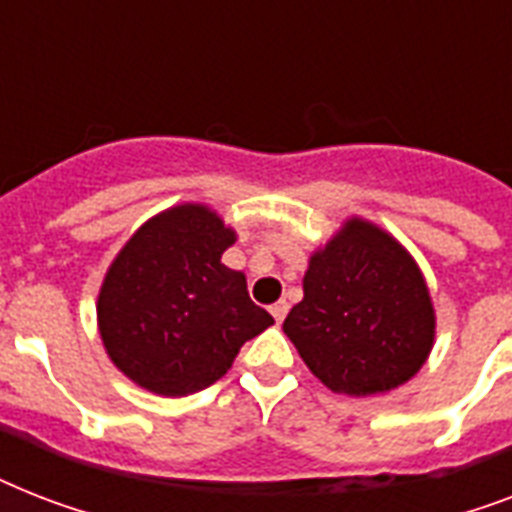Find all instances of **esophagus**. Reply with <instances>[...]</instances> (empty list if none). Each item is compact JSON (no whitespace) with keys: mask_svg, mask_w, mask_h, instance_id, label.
<instances>
[{"mask_svg":"<svg viewBox=\"0 0 512 512\" xmlns=\"http://www.w3.org/2000/svg\"><path fill=\"white\" fill-rule=\"evenodd\" d=\"M287 311H289V303L287 300H279V303H273L271 305V313H273V319L279 321H284V316H287Z\"/></svg>","mask_w":512,"mask_h":512,"instance_id":"1","label":"esophagus"}]
</instances>
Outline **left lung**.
Listing matches in <instances>:
<instances>
[{
    "label": "left lung",
    "mask_w": 512,
    "mask_h": 512,
    "mask_svg": "<svg viewBox=\"0 0 512 512\" xmlns=\"http://www.w3.org/2000/svg\"><path fill=\"white\" fill-rule=\"evenodd\" d=\"M284 335L332 393L366 398L420 372L436 342V308L409 249L348 217L308 260Z\"/></svg>",
    "instance_id": "8db88e82"
}]
</instances>
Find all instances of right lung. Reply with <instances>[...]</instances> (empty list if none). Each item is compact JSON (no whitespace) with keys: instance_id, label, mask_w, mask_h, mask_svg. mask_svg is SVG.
<instances>
[{"instance_id":"right-lung-1","label":"right lung","mask_w":512,"mask_h":512,"mask_svg":"<svg viewBox=\"0 0 512 512\" xmlns=\"http://www.w3.org/2000/svg\"><path fill=\"white\" fill-rule=\"evenodd\" d=\"M236 231L185 201L140 225L108 265L98 332L124 377L164 398L209 388L247 340L273 324L249 300L247 276L223 265Z\"/></svg>"}]
</instances>
